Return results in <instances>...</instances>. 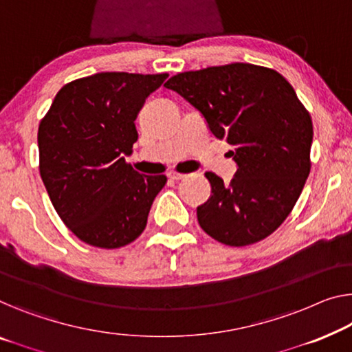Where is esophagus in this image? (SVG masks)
I'll use <instances>...</instances> for the list:
<instances>
[{"label": "esophagus", "mask_w": 352, "mask_h": 352, "mask_svg": "<svg viewBox=\"0 0 352 352\" xmlns=\"http://www.w3.org/2000/svg\"><path fill=\"white\" fill-rule=\"evenodd\" d=\"M167 175H169L170 180H182V178L186 177L185 174H180V172H175V170H170Z\"/></svg>", "instance_id": "34e87169"}]
</instances>
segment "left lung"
<instances>
[{"label":"left lung","instance_id":"8db88e82","mask_svg":"<svg viewBox=\"0 0 352 352\" xmlns=\"http://www.w3.org/2000/svg\"><path fill=\"white\" fill-rule=\"evenodd\" d=\"M202 115L214 138L232 145L229 185L206 177L210 199L197 207L206 232L229 246L259 242L281 226L310 175V113L281 74L232 63L182 72L164 83Z\"/></svg>","mask_w":352,"mask_h":352}]
</instances>
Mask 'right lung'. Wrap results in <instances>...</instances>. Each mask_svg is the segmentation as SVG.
I'll list each match as a JSON object with an SVG mask.
<instances>
[{
	"instance_id": "obj_1",
	"label": "right lung",
	"mask_w": 352,
	"mask_h": 352,
	"mask_svg": "<svg viewBox=\"0 0 352 352\" xmlns=\"http://www.w3.org/2000/svg\"><path fill=\"white\" fill-rule=\"evenodd\" d=\"M167 74L99 72L67 83L39 124V172L63 223L82 242L120 248L146 226L166 175L126 164L135 118Z\"/></svg>"
}]
</instances>
